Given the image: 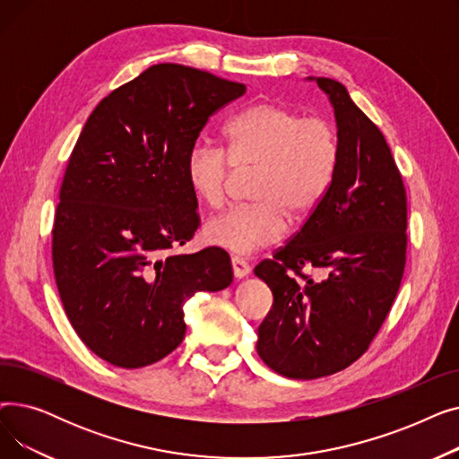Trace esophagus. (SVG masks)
<instances>
[{"mask_svg":"<svg viewBox=\"0 0 459 459\" xmlns=\"http://www.w3.org/2000/svg\"><path fill=\"white\" fill-rule=\"evenodd\" d=\"M230 262H232V272H234V277H236V279H246V277L251 273L249 264H247L244 258L234 256Z\"/></svg>","mask_w":459,"mask_h":459,"instance_id":"obj_1","label":"esophagus"}]
</instances>
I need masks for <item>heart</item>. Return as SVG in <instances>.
Here are the masks:
<instances>
[{
    "instance_id": "b5f03b06",
    "label": "heart",
    "mask_w": 459,
    "mask_h": 459,
    "mask_svg": "<svg viewBox=\"0 0 459 459\" xmlns=\"http://www.w3.org/2000/svg\"><path fill=\"white\" fill-rule=\"evenodd\" d=\"M336 158L334 128L322 117H303L273 102L238 113L225 128V151L199 141L186 158L187 184L210 208L225 203L234 171H255V203L212 217L203 229L204 242L234 255L279 242L286 217L305 220L320 204Z\"/></svg>"
}]
</instances>
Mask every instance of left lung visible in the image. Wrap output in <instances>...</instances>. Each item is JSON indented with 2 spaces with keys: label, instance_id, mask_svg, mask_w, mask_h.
Returning <instances> with one entry per match:
<instances>
[{
  "label": "left lung",
  "instance_id": "8db88e82",
  "mask_svg": "<svg viewBox=\"0 0 459 459\" xmlns=\"http://www.w3.org/2000/svg\"><path fill=\"white\" fill-rule=\"evenodd\" d=\"M308 80L334 109L339 158L299 232L255 268L273 294L256 351L290 379L331 376L368 350L398 294L407 247L405 187L387 141L342 83Z\"/></svg>",
  "mask_w": 459,
  "mask_h": 459
}]
</instances>
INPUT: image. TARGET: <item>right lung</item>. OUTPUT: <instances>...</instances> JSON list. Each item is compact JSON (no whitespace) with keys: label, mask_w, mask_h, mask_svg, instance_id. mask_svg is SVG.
Segmentation results:
<instances>
[{"label":"right lung","mask_w":459,"mask_h":459,"mask_svg":"<svg viewBox=\"0 0 459 459\" xmlns=\"http://www.w3.org/2000/svg\"><path fill=\"white\" fill-rule=\"evenodd\" d=\"M244 92V83L160 63L87 118L61 184L52 258L72 327L113 367L171 353L186 334L184 303L232 282L223 249L169 251L199 227L187 152L208 118Z\"/></svg>","instance_id":"1"}]
</instances>
